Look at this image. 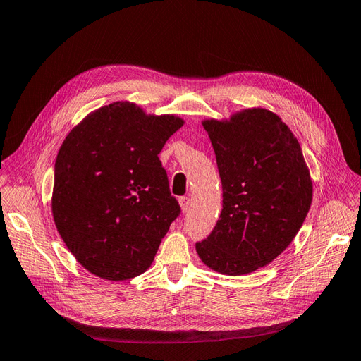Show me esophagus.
Instances as JSON below:
<instances>
[{
  "label": "esophagus",
  "mask_w": 361,
  "mask_h": 361,
  "mask_svg": "<svg viewBox=\"0 0 361 361\" xmlns=\"http://www.w3.org/2000/svg\"><path fill=\"white\" fill-rule=\"evenodd\" d=\"M179 203H180V209H182V212H183V214L190 211V207H191V200H190L188 197H180V199H179Z\"/></svg>",
  "instance_id": "34e87169"
}]
</instances>
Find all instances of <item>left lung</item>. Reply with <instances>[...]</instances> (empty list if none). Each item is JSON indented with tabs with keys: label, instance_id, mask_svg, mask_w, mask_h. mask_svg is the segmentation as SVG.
<instances>
[{
	"label": "left lung",
	"instance_id": "1",
	"mask_svg": "<svg viewBox=\"0 0 361 361\" xmlns=\"http://www.w3.org/2000/svg\"><path fill=\"white\" fill-rule=\"evenodd\" d=\"M223 185V209L195 244L203 264L227 276L268 265L286 250L312 204L310 173L281 118L250 108L231 120H204Z\"/></svg>",
	"mask_w": 361,
	"mask_h": 361
}]
</instances>
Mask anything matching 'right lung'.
Masks as SVG:
<instances>
[{
	"label": "right lung",
	"instance_id": "right-lung-1",
	"mask_svg": "<svg viewBox=\"0 0 361 361\" xmlns=\"http://www.w3.org/2000/svg\"><path fill=\"white\" fill-rule=\"evenodd\" d=\"M183 120L113 102L75 126L59 150L52 215L71 253L105 280L152 265L180 206L158 158Z\"/></svg>",
	"mask_w": 361,
	"mask_h": 361
}]
</instances>
